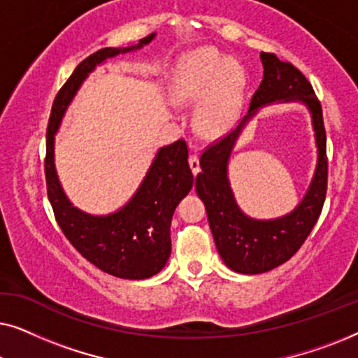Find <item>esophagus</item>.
I'll use <instances>...</instances> for the list:
<instances>
[{
    "label": "esophagus",
    "instance_id": "obj_1",
    "mask_svg": "<svg viewBox=\"0 0 358 358\" xmlns=\"http://www.w3.org/2000/svg\"><path fill=\"white\" fill-rule=\"evenodd\" d=\"M189 166H190V171H192L194 176H197L200 173V163H199L197 155L189 156Z\"/></svg>",
    "mask_w": 358,
    "mask_h": 358
}]
</instances>
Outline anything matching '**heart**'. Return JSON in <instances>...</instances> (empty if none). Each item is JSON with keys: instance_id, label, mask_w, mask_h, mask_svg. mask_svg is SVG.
<instances>
[{"instance_id": "heart-1", "label": "heart", "mask_w": 358, "mask_h": 358, "mask_svg": "<svg viewBox=\"0 0 358 358\" xmlns=\"http://www.w3.org/2000/svg\"><path fill=\"white\" fill-rule=\"evenodd\" d=\"M246 76L233 58L217 50H195L178 63L169 85L176 107L197 106L194 129L215 140L236 124L243 110Z\"/></svg>"}]
</instances>
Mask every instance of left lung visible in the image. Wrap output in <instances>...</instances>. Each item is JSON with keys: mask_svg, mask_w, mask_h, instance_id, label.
I'll return each mask as SVG.
<instances>
[{"mask_svg": "<svg viewBox=\"0 0 358 358\" xmlns=\"http://www.w3.org/2000/svg\"><path fill=\"white\" fill-rule=\"evenodd\" d=\"M264 78L254 92L248 115L238 129L203 151L195 190L205 205L220 257L238 273L256 275L272 271L295 254L321 215L326 199L327 158L322 110L315 91L303 73L292 63L280 62L273 53L261 52ZM300 101L312 115L318 161L315 174L301 203L287 215L271 220L252 219L236 202L229 184L227 166L234 145L243 127L257 112L272 103Z\"/></svg>", "mask_w": 358, "mask_h": 358, "instance_id": "left-lung-1", "label": "left lung"}]
</instances>
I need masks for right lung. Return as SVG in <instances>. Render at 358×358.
<instances>
[{
	"label": "right lung",
	"mask_w": 358,
	"mask_h": 358,
	"mask_svg": "<svg viewBox=\"0 0 358 358\" xmlns=\"http://www.w3.org/2000/svg\"><path fill=\"white\" fill-rule=\"evenodd\" d=\"M156 32L130 47H106L83 60L58 92L47 129V192L62 231L76 251L97 268L129 280H143L163 271L171 256V220L194 184L187 146L178 140L156 151L143 180L124 207L107 215L86 213L71 203L55 168V135L83 83L109 58L140 50Z\"/></svg>",
	"instance_id": "add662e5"
}]
</instances>
